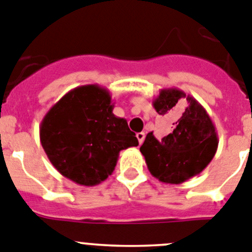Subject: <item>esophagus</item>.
<instances>
[{
	"label": "esophagus",
	"mask_w": 252,
	"mask_h": 252,
	"mask_svg": "<svg viewBox=\"0 0 252 252\" xmlns=\"http://www.w3.org/2000/svg\"><path fill=\"white\" fill-rule=\"evenodd\" d=\"M135 137H137L139 144H142L143 140H144V138H146V134H144V131H139V133H137V135H135Z\"/></svg>",
	"instance_id": "obj_1"
}]
</instances>
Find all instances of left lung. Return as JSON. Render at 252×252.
Masks as SVG:
<instances>
[{"label": "left lung", "instance_id": "left-lung-1", "mask_svg": "<svg viewBox=\"0 0 252 252\" xmlns=\"http://www.w3.org/2000/svg\"><path fill=\"white\" fill-rule=\"evenodd\" d=\"M156 112L172 123L162 139L148 133L140 147L148 169L164 183L180 185L203 171L219 146L214 122L193 96L177 88L160 89L153 100Z\"/></svg>", "mask_w": 252, "mask_h": 252}]
</instances>
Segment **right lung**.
<instances>
[{
    "mask_svg": "<svg viewBox=\"0 0 252 252\" xmlns=\"http://www.w3.org/2000/svg\"><path fill=\"white\" fill-rule=\"evenodd\" d=\"M113 109L109 90L90 84L70 90L46 113L40 140L63 176L80 186H96L113 173L121 151L138 146L126 119Z\"/></svg>",
    "mask_w": 252,
    "mask_h": 252,
    "instance_id": "1",
    "label": "right lung"
}]
</instances>
